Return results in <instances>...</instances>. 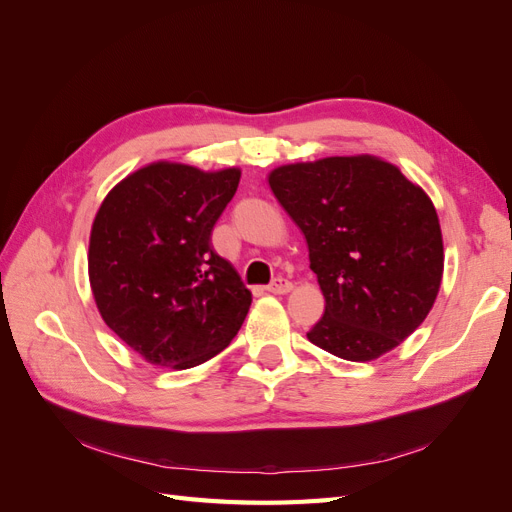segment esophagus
Returning <instances> with one entry per match:
<instances>
[{
  "instance_id": "esophagus-1",
  "label": "esophagus",
  "mask_w": 512,
  "mask_h": 512,
  "mask_svg": "<svg viewBox=\"0 0 512 512\" xmlns=\"http://www.w3.org/2000/svg\"><path fill=\"white\" fill-rule=\"evenodd\" d=\"M267 290L269 292H273V294H286V292H290L292 290V282L288 280V277H275V280L267 286Z\"/></svg>"
}]
</instances>
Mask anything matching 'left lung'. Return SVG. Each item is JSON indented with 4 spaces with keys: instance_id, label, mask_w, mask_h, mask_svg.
I'll list each match as a JSON object with an SVG mask.
<instances>
[{
    "instance_id": "1",
    "label": "left lung",
    "mask_w": 512,
    "mask_h": 512,
    "mask_svg": "<svg viewBox=\"0 0 512 512\" xmlns=\"http://www.w3.org/2000/svg\"><path fill=\"white\" fill-rule=\"evenodd\" d=\"M269 185L301 228L327 301L309 342L339 359L371 361L412 335L444 269L429 196L371 156L280 166Z\"/></svg>"
}]
</instances>
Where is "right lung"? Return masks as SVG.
<instances>
[{
	"mask_svg": "<svg viewBox=\"0 0 512 512\" xmlns=\"http://www.w3.org/2000/svg\"><path fill=\"white\" fill-rule=\"evenodd\" d=\"M241 173L158 162L104 198L89 239V282L104 322L158 367L190 369L241 329L252 292L211 247Z\"/></svg>",
	"mask_w": 512,
	"mask_h": 512,
	"instance_id": "add662e5",
	"label": "right lung"
}]
</instances>
